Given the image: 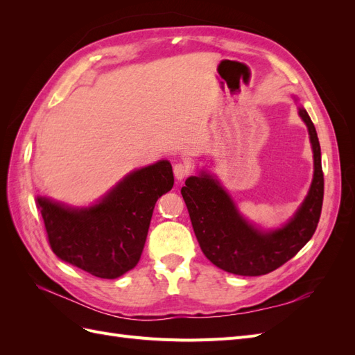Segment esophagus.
<instances>
[{
    "label": "esophagus",
    "instance_id": "obj_1",
    "mask_svg": "<svg viewBox=\"0 0 355 355\" xmlns=\"http://www.w3.org/2000/svg\"><path fill=\"white\" fill-rule=\"evenodd\" d=\"M189 171H191V168H189V166L185 164V163H178V164H175V167H173V173H175V178H176L178 180L185 179V178L189 175Z\"/></svg>",
    "mask_w": 355,
    "mask_h": 355
}]
</instances>
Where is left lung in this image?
Segmentation results:
<instances>
[{"mask_svg":"<svg viewBox=\"0 0 355 355\" xmlns=\"http://www.w3.org/2000/svg\"><path fill=\"white\" fill-rule=\"evenodd\" d=\"M297 103V114L308 127L314 157L313 182L305 200L280 228L262 230L247 220L220 182L207 170L187 179L182 197L202 253L220 270L237 275H263L277 270L313 237L323 206L324 178L315 127Z\"/></svg>","mask_w":355,"mask_h":355,"instance_id":"8db88e82","label":"left lung"}]
</instances>
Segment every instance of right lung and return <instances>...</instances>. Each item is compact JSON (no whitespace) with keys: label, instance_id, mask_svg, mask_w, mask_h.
Wrapping results in <instances>:
<instances>
[{"label":"right lung","instance_id":"add662e5","mask_svg":"<svg viewBox=\"0 0 355 355\" xmlns=\"http://www.w3.org/2000/svg\"><path fill=\"white\" fill-rule=\"evenodd\" d=\"M170 161L137 168L92 206L49 197L35 201L51 250L63 262L99 278H118L137 265L157 200L173 188Z\"/></svg>","mask_w":355,"mask_h":355}]
</instances>
